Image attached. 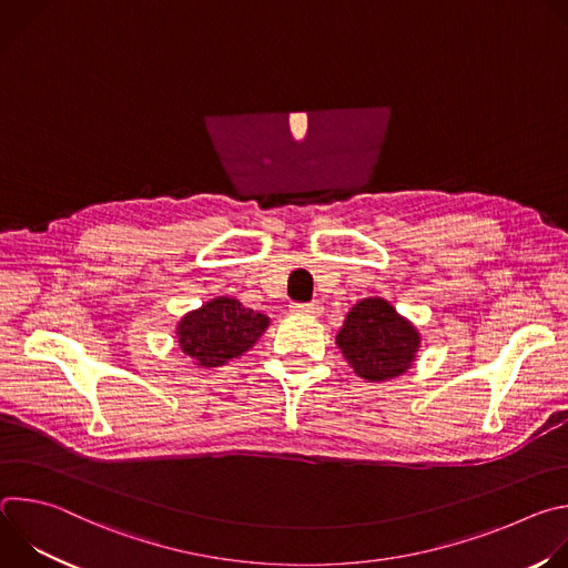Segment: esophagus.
Masks as SVG:
<instances>
[{
    "label": "esophagus",
    "mask_w": 568,
    "mask_h": 568,
    "mask_svg": "<svg viewBox=\"0 0 568 568\" xmlns=\"http://www.w3.org/2000/svg\"><path fill=\"white\" fill-rule=\"evenodd\" d=\"M292 310L296 314H305V316H318L323 312V305L318 301L312 303H292Z\"/></svg>",
    "instance_id": "34e87169"
}]
</instances>
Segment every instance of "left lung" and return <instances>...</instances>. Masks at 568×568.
<instances>
[{"mask_svg":"<svg viewBox=\"0 0 568 568\" xmlns=\"http://www.w3.org/2000/svg\"><path fill=\"white\" fill-rule=\"evenodd\" d=\"M335 344L357 377L377 384L414 366L423 335L386 298L368 296L348 310Z\"/></svg>","mask_w":568,"mask_h":568,"instance_id":"8db88e82","label":"left lung"}]
</instances>
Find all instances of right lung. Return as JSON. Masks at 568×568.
<instances>
[{
	"label": "right lung",
	"mask_w": 568,
	"mask_h": 568,
	"mask_svg": "<svg viewBox=\"0 0 568 568\" xmlns=\"http://www.w3.org/2000/svg\"><path fill=\"white\" fill-rule=\"evenodd\" d=\"M267 328V314L245 307L235 296H215L178 321L175 339L197 368H217L254 348Z\"/></svg>",
	"instance_id": "1"
}]
</instances>
